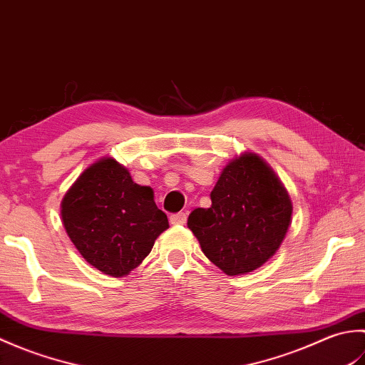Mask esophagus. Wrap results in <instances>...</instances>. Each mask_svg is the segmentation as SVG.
I'll return each instance as SVG.
<instances>
[{
	"mask_svg": "<svg viewBox=\"0 0 365 365\" xmlns=\"http://www.w3.org/2000/svg\"><path fill=\"white\" fill-rule=\"evenodd\" d=\"M170 224H180V226H183L185 222H187V213H175L170 216Z\"/></svg>",
	"mask_w": 365,
	"mask_h": 365,
	"instance_id": "obj_1",
	"label": "esophagus"
}]
</instances>
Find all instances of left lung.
Listing matches in <instances>:
<instances>
[{"mask_svg":"<svg viewBox=\"0 0 365 365\" xmlns=\"http://www.w3.org/2000/svg\"><path fill=\"white\" fill-rule=\"evenodd\" d=\"M210 199V207L195 208L188 216L208 260L227 276H238L273 257L289 232L293 205L265 160L254 152L229 160Z\"/></svg>","mask_w":365,"mask_h":365,"instance_id":"obj_1","label":"left lung"}]
</instances>
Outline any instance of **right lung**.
Masks as SVG:
<instances>
[{"mask_svg":"<svg viewBox=\"0 0 365 365\" xmlns=\"http://www.w3.org/2000/svg\"><path fill=\"white\" fill-rule=\"evenodd\" d=\"M68 238L84 260L113 277L130 274L169 227L150 187L138 185L113 157L92 163L61 200Z\"/></svg>","mask_w":365,"mask_h":365,"instance_id":"obj_1","label":"right lung"}]
</instances>
